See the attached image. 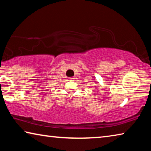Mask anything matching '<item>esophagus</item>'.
Instances as JSON below:
<instances>
[{"label": "esophagus", "mask_w": 151, "mask_h": 151, "mask_svg": "<svg viewBox=\"0 0 151 151\" xmlns=\"http://www.w3.org/2000/svg\"><path fill=\"white\" fill-rule=\"evenodd\" d=\"M68 79H69V81H74V79H75V78H74V77H70V78H68Z\"/></svg>", "instance_id": "obj_1"}]
</instances>
